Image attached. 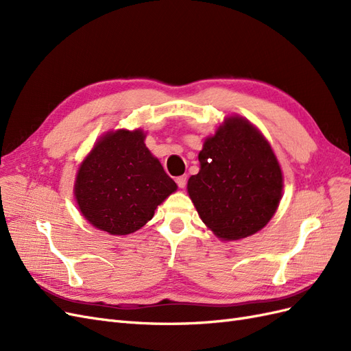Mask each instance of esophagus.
I'll use <instances>...</instances> for the list:
<instances>
[{
	"instance_id": "1",
	"label": "esophagus",
	"mask_w": 351,
	"mask_h": 351,
	"mask_svg": "<svg viewBox=\"0 0 351 351\" xmlns=\"http://www.w3.org/2000/svg\"><path fill=\"white\" fill-rule=\"evenodd\" d=\"M176 182H177V186H178L180 189H184L186 184H187V176H180V177H177Z\"/></svg>"
}]
</instances>
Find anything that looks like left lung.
I'll use <instances>...</instances> for the list:
<instances>
[{
  "instance_id": "left-lung-1",
  "label": "left lung",
  "mask_w": 351,
  "mask_h": 351,
  "mask_svg": "<svg viewBox=\"0 0 351 351\" xmlns=\"http://www.w3.org/2000/svg\"><path fill=\"white\" fill-rule=\"evenodd\" d=\"M199 162L187 192L217 237L244 239L268 224L281 200L282 173L256 127L243 117H228L205 141Z\"/></svg>"
}]
</instances>
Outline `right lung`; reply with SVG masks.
Listing matches in <instances>:
<instances>
[{
    "label": "right lung",
    "mask_w": 351,
    "mask_h": 351,
    "mask_svg": "<svg viewBox=\"0 0 351 351\" xmlns=\"http://www.w3.org/2000/svg\"><path fill=\"white\" fill-rule=\"evenodd\" d=\"M145 137L142 130L108 132L80 164L74 196L95 228L112 236L130 234L177 190Z\"/></svg>",
    "instance_id": "right-lung-1"
}]
</instances>
